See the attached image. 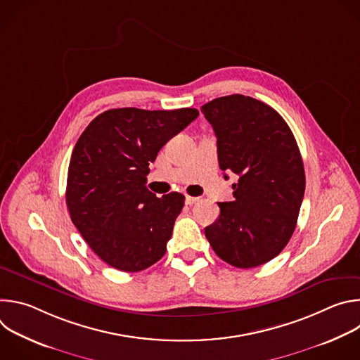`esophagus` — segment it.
I'll return each instance as SVG.
<instances>
[{
	"mask_svg": "<svg viewBox=\"0 0 360 360\" xmlns=\"http://www.w3.org/2000/svg\"><path fill=\"white\" fill-rule=\"evenodd\" d=\"M198 200H199V198H196V196H189V195L185 196V203H186V205H193V203H196Z\"/></svg>",
	"mask_w": 360,
	"mask_h": 360,
	"instance_id": "1",
	"label": "esophagus"
}]
</instances>
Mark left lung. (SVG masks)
<instances>
[{
  "label": "left lung",
  "mask_w": 360,
  "mask_h": 360,
  "mask_svg": "<svg viewBox=\"0 0 360 360\" xmlns=\"http://www.w3.org/2000/svg\"><path fill=\"white\" fill-rule=\"evenodd\" d=\"M200 111L215 131L219 168L238 176L235 199L218 203L219 218L205 228V236L232 266L264 265L282 252L296 228L304 193L296 139L272 107L250 96H221Z\"/></svg>",
  "instance_id": "1"
}]
</instances>
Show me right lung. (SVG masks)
Segmentation results:
<instances>
[{"label": "right lung", "instance_id": "add662e5", "mask_svg": "<svg viewBox=\"0 0 360 360\" xmlns=\"http://www.w3.org/2000/svg\"><path fill=\"white\" fill-rule=\"evenodd\" d=\"M199 115L195 108H117L94 118L72 150L67 207L89 248L112 268L138 272L167 250L185 196L146 186L160 149Z\"/></svg>", "mask_w": 360, "mask_h": 360}]
</instances>
